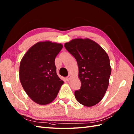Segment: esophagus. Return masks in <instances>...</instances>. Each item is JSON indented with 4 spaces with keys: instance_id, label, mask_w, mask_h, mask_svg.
Listing matches in <instances>:
<instances>
[{
    "instance_id": "34e87169",
    "label": "esophagus",
    "mask_w": 134,
    "mask_h": 134,
    "mask_svg": "<svg viewBox=\"0 0 134 134\" xmlns=\"http://www.w3.org/2000/svg\"><path fill=\"white\" fill-rule=\"evenodd\" d=\"M70 78H71V76L70 75H68V76L66 77V81H69Z\"/></svg>"
}]
</instances>
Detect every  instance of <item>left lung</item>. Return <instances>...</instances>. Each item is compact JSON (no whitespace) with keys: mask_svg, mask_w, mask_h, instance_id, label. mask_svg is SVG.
<instances>
[{"mask_svg":"<svg viewBox=\"0 0 134 134\" xmlns=\"http://www.w3.org/2000/svg\"><path fill=\"white\" fill-rule=\"evenodd\" d=\"M64 46L78 65L81 87L74 92L75 98L85 106H94L103 98L109 84L111 68L107 54L89 38L72 40Z\"/></svg>","mask_w":134,"mask_h":134,"instance_id":"1","label":"left lung"}]
</instances>
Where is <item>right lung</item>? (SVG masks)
<instances>
[{"mask_svg": "<svg viewBox=\"0 0 134 134\" xmlns=\"http://www.w3.org/2000/svg\"><path fill=\"white\" fill-rule=\"evenodd\" d=\"M63 46L51 41L39 42L23 56L19 66V79L30 98L44 105L57 96L64 82L56 74L55 59Z\"/></svg>", "mask_w": 134, "mask_h": 134, "instance_id": "obj_1", "label": "right lung"}]
</instances>
